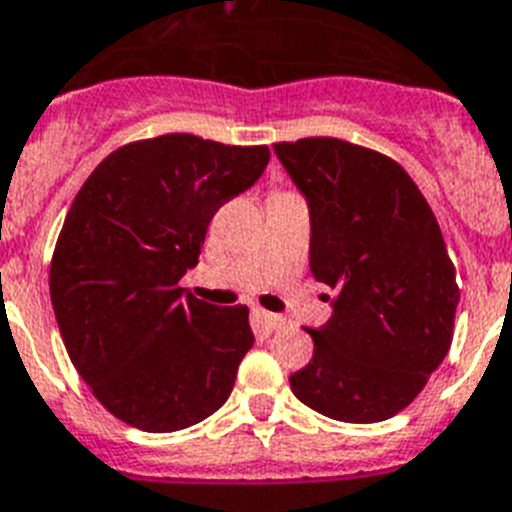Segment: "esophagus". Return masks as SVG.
<instances>
[{"label": "esophagus", "mask_w": 512, "mask_h": 512, "mask_svg": "<svg viewBox=\"0 0 512 512\" xmlns=\"http://www.w3.org/2000/svg\"><path fill=\"white\" fill-rule=\"evenodd\" d=\"M252 324H255V332L262 337L273 335L275 330H281L283 324H286V319L281 317V314H270V311L265 309H255L252 311Z\"/></svg>", "instance_id": "obj_1"}]
</instances>
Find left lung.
<instances>
[{
	"label": "left lung",
	"instance_id": "8db88e82",
	"mask_svg": "<svg viewBox=\"0 0 512 512\" xmlns=\"http://www.w3.org/2000/svg\"><path fill=\"white\" fill-rule=\"evenodd\" d=\"M273 149L309 201L311 275L335 293L330 322L309 330L311 361L288 379L293 394L332 420H389L451 348L461 291L441 226L381 151L332 136Z\"/></svg>",
	"mask_w": 512,
	"mask_h": 512
}]
</instances>
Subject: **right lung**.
<instances>
[{
    "label": "right lung",
    "instance_id": "1",
    "mask_svg": "<svg viewBox=\"0 0 512 512\" xmlns=\"http://www.w3.org/2000/svg\"><path fill=\"white\" fill-rule=\"evenodd\" d=\"M268 162V146L164 133L115 149L79 188L51 257V304L77 373L126 425L172 433L229 399L255 342L250 309L206 304L180 278L213 213Z\"/></svg>",
    "mask_w": 512,
    "mask_h": 512
}]
</instances>
